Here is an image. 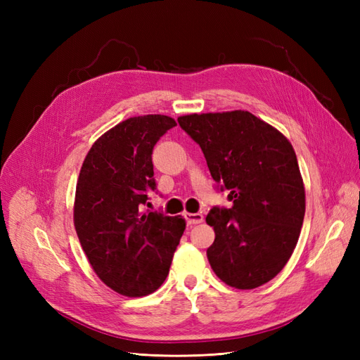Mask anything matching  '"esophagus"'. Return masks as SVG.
<instances>
[{"mask_svg":"<svg viewBox=\"0 0 360 360\" xmlns=\"http://www.w3.org/2000/svg\"><path fill=\"white\" fill-rule=\"evenodd\" d=\"M184 219H186L188 225H197L201 224L204 221V216L201 213H189V212H184L183 213Z\"/></svg>","mask_w":360,"mask_h":360,"instance_id":"34e87169","label":"esophagus"}]
</instances>
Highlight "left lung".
Instances as JSON below:
<instances>
[{
	"label": "left lung",
	"mask_w": 360,
	"mask_h": 360,
	"mask_svg": "<svg viewBox=\"0 0 360 360\" xmlns=\"http://www.w3.org/2000/svg\"><path fill=\"white\" fill-rule=\"evenodd\" d=\"M179 124L198 143L213 180L230 191L231 209H214L207 249L222 282L252 290L284 269L304 217V186L296 153L279 130L249 111L189 114Z\"/></svg>",
	"instance_id": "8db88e82"
}]
</instances>
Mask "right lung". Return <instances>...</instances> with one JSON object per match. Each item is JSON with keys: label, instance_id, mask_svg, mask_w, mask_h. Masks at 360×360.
Returning a JSON list of instances; mask_svg holds the SVG:
<instances>
[{"label": "right lung", "instance_id": "obj_1", "mask_svg": "<svg viewBox=\"0 0 360 360\" xmlns=\"http://www.w3.org/2000/svg\"><path fill=\"white\" fill-rule=\"evenodd\" d=\"M177 126L168 115L130 117L94 141L76 183L73 224L105 285L127 297L155 292L167 279L186 221L143 212L155 189L151 153Z\"/></svg>", "mask_w": 360, "mask_h": 360}]
</instances>
